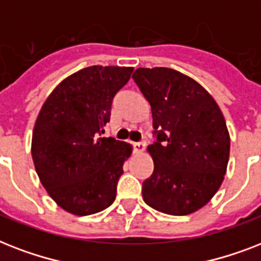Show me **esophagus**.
<instances>
[{"mask_svg": "<svg viewBox=\"0 0 261 261\" xmlns=\"http://www.w3.org/2000/svg\"><path fill=\"white\" fill-rule=\"evenodd\" d=\"M133 149H135V152H137V153H141V152H144V149H145V144H144L143 141H140V143H133Z\"/></svg>", "mask_w": 261, "mask_h": 261, "instance_id": "obj_1", "label": "esophagus"}]
</instances>
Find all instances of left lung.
Listing matches in <instances>:
<instances>
[{
    "mask_svg": "<svg viewBox=\"0 0 261 261\" xmlns=\"http://www.w3.org/2000/svg\"><path fill=\"white\" fill-rule=\"evenodd\" d=\"M152 110L156 141L148 147L153 172L143 182L148 206L187 216L213 198L226 172L230 139L213 97L172 68H137L132 75Z\"/></svg>",
    "mask_w": 261,
    "mask_h": 261,
    "instance_id": "left-lung-1",
    "label": "left lung"
}]
</instances>
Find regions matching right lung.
Here are the masks:
<instances>
[{
  "mask_svg": "<svg viewBox=\"0 0 261 261\" xmlns=\"http://www.w3.org/2000/svg\"><path fill=\"white\" fill-rule=\"evenodd\" d=\"M132 71L117 66L83 68L55 87L37 116L35 168L47 193L68 213H98L116 199L122 164L132 148L102 135L114 95Z\"/></svg>",
  "mask_w": 261,
  "mask_h": 261,
  "instance_id": "right-lung-1",
  "label": "right lung"
}]
</instances>
